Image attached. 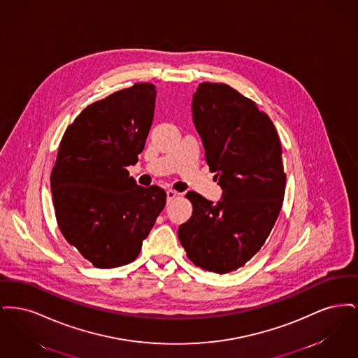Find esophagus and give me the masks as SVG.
<instances>
[{
  "label": "esophagus",
  "instance_id": "1",
  "mask_svg": "<svg viewBox=\"0 0 358 358\" xmlns=\"http://www.w3.org/2000/svg\"><path fill=\"white\" fill-rule=\"evenodd\" d=\"M180 193L178 192H176V190H173V189H169L168 192H166V196H168V201H171V200H174L177 196H178Z\"/></svg>",
  "mask_w": 358,
  "mask_h": 358
}]
</instances>
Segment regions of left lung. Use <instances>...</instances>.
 <instances>
[{"label":"left lung","instance_id":"left-lung-1","mask_svg":"<svg viewBox=\"0 0 358 358\" xmlns=\"http://www.w3.org/2000/svg\"><path fill=\"white\" fill-rule=\"evenodd\" d=\"M192 111L222 196L212 203L187 192L193 212L178 238L197 267L228 273L262 248L279 216L286 189L280 139L268 115L228 85L200 83Z\"/></svg>","mask_w":358,"mask_h":358}]
</instances>
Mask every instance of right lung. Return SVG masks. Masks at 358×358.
Masks as SVG:
<instances>
[{"mask_svg": "<svg viewBox=\"0 0 358 358\" xmlns=\"http://www.w3.org/2000/svg\"><path fill=\"white\" fill-rule=\"evenodd\" d=\"M155 85L136 83L87 106L69 124L52 169L63 236L98 268L136 260L166 204L162 187L136 185V165L152 127Z\"/></svg>", "mask_w": 358, "mask_h": 358, "instance_id": "1", "label": "right lung"}]
</instances>
